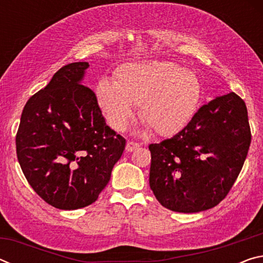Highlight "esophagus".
<instances>
[{"instance_id": "34e87169", "label": "esophagus", "mask_w": 263, "mask_h": 263, "mask_svg": "<svg viewBox=\"0 0 263 263\" xmlns=\"http://www.w3.org/2000/svg\"><path fill=\"white\" fill-rule=\"evenodd\" d=\"M138 147H140V145L138 144V142L127 141V144H126V151H127V152H133V151L137 149Z\"/></svg>"}]
</instances>
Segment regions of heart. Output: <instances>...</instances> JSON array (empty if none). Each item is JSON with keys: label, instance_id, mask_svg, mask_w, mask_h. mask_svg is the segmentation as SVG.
Instances as JSON below:
<instances>
[{"label": "heart", "instance_id": "b5f03b06", "mask_svg": "<svg viewBox=\"0 0 263 263\" xmlns=\"http://www.w3.org/2000/svg\"><path fill=\"white\" fill-rule=\"evenodd\" d=\"M96 97L106 121L117 131L127 126L139 105V117L158 136L184 128L197 111L201 84L196 75L171 61L128 62L115 73V82L101 79Z\"/></svg>", "mask_w": 263, "mask_h": 263}]
</instances>
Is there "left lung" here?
<instances>
[{
  "label": "left lung",
  "mask_w": 263,
  "mask_h": 263,
  "mask_svg": "<svg viewBox=\"0 0 263 263\" xmlns=\"http://www.w3.org/2000/svg\"><path fill=\"white\" fill-rule=\"evenodd\" d=\"M251 139L245 102L234 92L216 97L177 135L149 145L154 196L175 212L216 206L237 180Z\"/></svg>",
  "instance_id": "obj_1"
}]
</instances>
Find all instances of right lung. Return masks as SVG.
Instances as JSON below:
<instances>
[{
	"label": "right lung",
	"mask_w": 263,
	"mask_h": 263,
	"mask_svg": "<svg viewBox=\"0 0 263 263\" xmlns=\"http://www.w3.org/2000/svg\"><path fill=\"white\" fill-rule=\"evenodd\" d=\"M88 67L73 62L58 70L26 102L16 136L26 180L61 210L94 203L125 148V139L106 125L95 92L82 84Z\"/></svg>",
	"instance_id": "right-lung-1"
}]
</instances>
